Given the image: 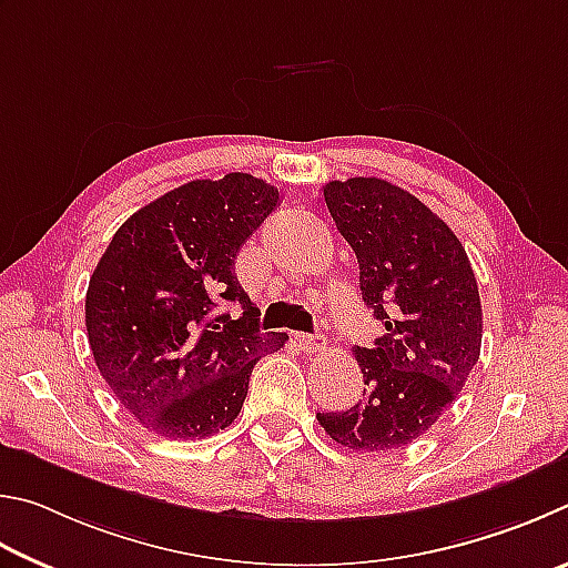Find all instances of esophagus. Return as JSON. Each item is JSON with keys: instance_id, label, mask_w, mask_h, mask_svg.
Instances as JSON below:
<instances>
[{"instance_id": "34e87169", "label": "esophagus", "mask_w": 568, "mask_h": 568, "mask_svg": "<svg viewBox=\"0 0 568 568\" xmlns=\"http://www.w3.org/2000/svg\"><path fill=\"white\" fill-rule=\"evenodd\" d=\"M296 342H300V346L304 352H310V354H314V352H320L322 346L326 344V339L322 334H300L296 336Z\"/></svg>"}]
</instances>
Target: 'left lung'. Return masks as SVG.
<instances>
[{"instance_id":"1","label":"left lung","mask_w":568,"mask_h":568,"mask_svg":"<svg viewBox=\"0 0 568 568\" xmlns=\"http://www.w3.org/2000/svg\"><path fill=\"white\" fill-rule=\"evenodd\" d=\"M324 202L386 332L356 346L364 399L316 419L346 449H399L432 429L479 362V286L456 234L402 186L352 176L326 184Z\"/></svg>"}]
</instances>
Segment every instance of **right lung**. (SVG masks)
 <instances>
[{"instance_id":"obj_1","label":"right lung","mask_w":568,"mask_h":568,"mask_svg":"<svg viewBox=\"0 0 568 568\" xmlns=\"http://www.w3.org/2000/svg\"><path fill=\"white\" fill-rule=\"evenodd\" d=\"M278 189L244 172L194 179L116 229L87 290V334L119 404L166 439L232 424L248 376L286 334L258 332L234 258L274 212ZM243 314L232 317L227 306Z\"/></svg>"}]
</instances>
